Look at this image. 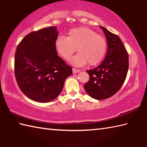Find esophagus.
Segmentation results:
<instances>
[{
  "mask_svg": "<svg viewBox=\"0 0 147 147\" xmlns=\"http://www.w3.org/2000/svg\"><path fill=\"white\" fill-rule=\"evenodd\" d=\"M79 72H80V70L77 69H75V68L73 69V73H79Z\"/></svg>",
  "mask_w": 147,
  "mask_h": 147,
  "instance_id": "34e87169",
  "label": "esophagus"
}]
</instances>
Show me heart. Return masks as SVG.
I'll list each match as a JSON object with an SVG mask.
<instances>
[{"label": "heart", "instance_id": "b5f03b06", "mask_svg": "<svg viewBox=\"0 0 147 147\" xmlns=\"http://www.w3.org/2000/svg\"><path fill=\"white\" fill-rule=\"evenodd\" d=\"M67 37L59 36L55 47L59 55L69 60L76 49L78 54L71 59L75 66H83L88 62L90 65L100 63L107 52V40L87 27H78L69 30Z\"/></svg>", "mask_w": 147, "mask_h": 147}]
</instances>
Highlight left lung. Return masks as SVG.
I'll use <instances>...</instances> for the list:
<instances>
[{
  "label": "left lung",
  "instance_id": "obj_1",
  "mask_svg": "<svg viewBox=\"0 0 147 147\" xmlns=\"http://www.w3.org/2000/svg\"><path fill=\"white\" fill-rule=\"evenodd\" d=\"M100 27L107 39V54L100 65L86 71L90 80L84 88L93 98L104 100L115 94L123 85L128 71L129 59L119 37L105 28Z\"/></svg>",
  "mask_w": 147,
  "mask_h": 147
}]
</instances>
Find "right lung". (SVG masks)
Here are the masks:
<instances>
[{
  "label": "right lung",
  "mask_w": 147,
  "mask_h": 147,
  "mask_svg": "<svg viewBox=\"0 0 147 147\" xmlns=\"http://www.w3.org/2000/svg\"><path fill=\"white\" fill-rule=\"evenodd\" d=\"M57 26L29 33L15 54V76L23 93L36 102L46 103L57 98L72 68L59 57L55 42Z\"/></svg>",
  "instance_id": "1"
}]
</instances>
